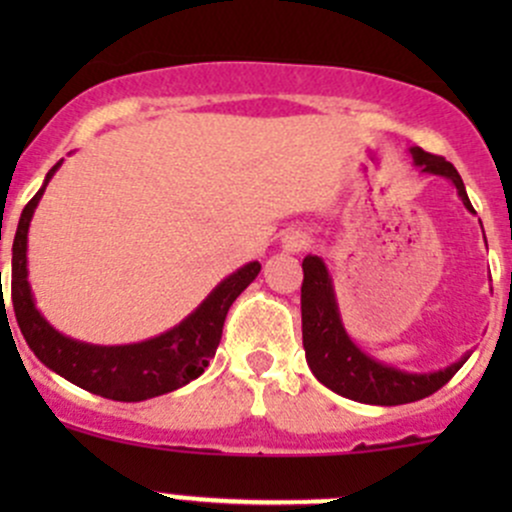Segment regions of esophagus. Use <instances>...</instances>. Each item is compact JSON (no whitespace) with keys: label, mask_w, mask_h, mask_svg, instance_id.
I'll return each mask as SVG.
<instances>
[{"label":"esophagus","mask_w":512,"mask_h":512,"mask_svg":"<svg viewBox=\"0 0 512 512\" xmlns=\"http://www.w3.org/2000/svg\"><path fill=\"white\" fill-rule=\"evenodd\" d=\"M309 235L307 232H302V230H289V232H285V237H282V250L285 252H302L304 247L309 245Z\"/></svg>","instance_id":"34e87169"}]
</instances>
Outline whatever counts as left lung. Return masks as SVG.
<instances>
[{"mask_svg":"<svg viewBox=\"0 0 512 512\" xmlns=\"http://www.w3.org/2000/svg\"><path fill=\"white\" fill-rule=\"evenodd\" d=\"M409 153L421 173L441 175V178L451 180L468 213H476L471 200H468L466 185H463L453 163H448L441 156H431V153L421 151L418 146L409 148ZM302 270L304 356H307L312 374L334 394L359 401V404L374 406L411 404V401L426 399L433 391L441 389L443 384H448V379L471 356V352H466L461 359L438 371H406L394 364H386V361H379L376 356L356 347L354 339L349 337L347 327L342 322V312H339L337 292H334L327 262L319 255H307L302 262Z\"/></svg>","mask_w":512,"mask_h":512,"instance_id":"left-lung-1","label":"left lung"}]
</instances>
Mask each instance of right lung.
Segmentation results:
<instances>
[{
  "label": "right lung",
  "instance_id": "1",
  "mask_svg": "<svg viewBox=\"0 0 512 512\" xmlns=\"http://www.w3.org/2000/svg\"><path fill=\"white\" fill-rule=\"evenodd\" d=\"M64 160L46 173L44 185L22 210L12 245V304L17 324L36 359L71 384L113 401H146L198 379L215 356L227 309L260 275V262H247L227 275L188 317L158 337L133 344H89L61 334L39 312L29 285L27 240L34 210Z\"/></svg>",
  "mask_w": 512,
  "mask_h": 512
}]
</instances>
